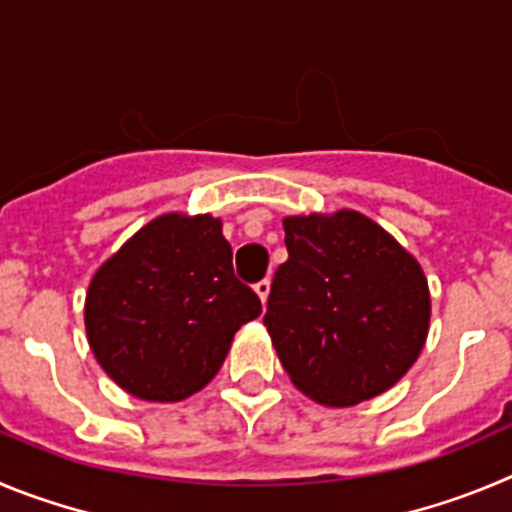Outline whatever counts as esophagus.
<instances>
[{
    "instance_id": "esophagus-1",
    "label": "esophagus",
    "mask_w": 512,
    "mask_h": 512,
    "mask_svg": "<svg viewBox=\"0 0 512 512\" xmlns=\"http://www.w3.org/2000/svg\"><path fill=\"white\" fill-rule=\"evenodd\" d=\"M255 290H257V296L262 298V303H265L267 296H270V278H262L260 283H255Z\"/></svg>"
}]
</instances>
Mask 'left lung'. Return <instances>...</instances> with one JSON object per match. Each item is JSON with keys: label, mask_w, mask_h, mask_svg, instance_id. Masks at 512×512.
I'll list each match as a JSON object with an SVG mask.
<instances>
[{"label": "left lung", "mask_w": 512, "mask_h": 512, "mask_svg": "<svg viewBox=\"0 0 512 512\" xmlns=\"http://www.w3.org/2000/svg\"><path fill=\"white\" fill-rule=\"evenodd\" d=\"M265 326L293 385L321 405L393 388L421 354L431 298L423 270L357 211L288 216Z\"/></svg>", "instance_id": "obj_1"}]
</instances>
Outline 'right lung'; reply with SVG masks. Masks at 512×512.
Instances as JSON below:
<instances>
[{
	"mask_svg": "<svg viewBox=\"0 0 512 512\" xmlns=\"http://www.w3.org/2000/svg\"><path fill=\"white\" fill-rule=\"evenodd\" d=\"M262 303L234 275L214 216L165 214L96 270L86 334L99 365L135 398L176 403L219 372Z\"/></svg>",
	"mask_w": 512,
	"mask_h": 512,
	"instance_id": "add662e5",
	"label": "right lung"
}]
</instances>
